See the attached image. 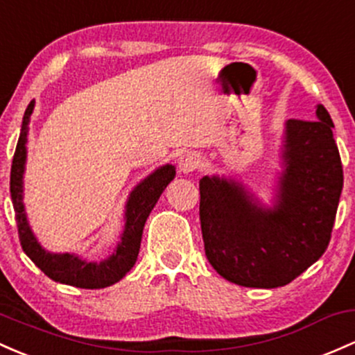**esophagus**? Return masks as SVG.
Masks as SVG:
<instances>
[{
    "label": "esophagus",
    "instance_id": "34e87169",
    "mask_svg": "<svg viewBox=\"0 0 355 355\" xmlns=\"http://www.w3.org/2000/svg\"><path fill=\"white\" fill-rule=\"evenodd\" d=\"M202 165V158L200 155L196 153V151H187L178 159V166H180V171H184V173H192V171H196L197 168H200Z\"/></svg>",
    "mask_w": 355,
    "mask_h": 355
}]
</instances>
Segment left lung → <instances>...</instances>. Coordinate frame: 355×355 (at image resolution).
<instances>
[{
  "mask_svg": "<svg viewBox=\"0 0 355 355\" xmlns=\"http://www.w3.org/2000/svg\"><path fill=\"white\" fill-rule=\"evenodd\" d=\"M288 119L276 202L264 207L236 180H200L205 256L222 278L248 288L293 282L325 252L344 185L332 118Z\"/></svg>",
  "mask_w": 355,
  "mask_h": 355,
  "instance_id": "left-lung-1",
  "label": "left lung"
}]
</instances>
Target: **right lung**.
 Returning <instances> with one entry per match:
<instances>
[{
    "label": "right lung",
    "instance_id": "1",
    "mask_svg": "<svg viewBox=\"0 0 355 355\" xmlns=\"http://www.w3.org/2000/svg\"><path fill=\"white\" fill-rule=\"evenodd\" d=\"M35 107V101L28 104L21 123V133H19L17 150H15L13 163H11V177H10V192L13 200V209L17 214V225L19 243L23 251L30 259L49 276L50 279L64 285L85 288V290H96V288H106L118 283L131 268L135 266L138 258L139 246H141V236L145 222L153 210L155 204L158 202L159 196L166 185L175 178V166L165 165L159 166L153 173L148 175L141 184L135 187L130 193L124 212V231L121 234L118 248L114 249L107 259L101 263H89L80 259L79 256L64 252L45 251L38 244L37 237L30 229L26 220L25 205H23V171H25L26 162V136H28V123Z\"/></svg>",
    "mask_w": 355,
    "mask_h": 355
}]
</instances>
